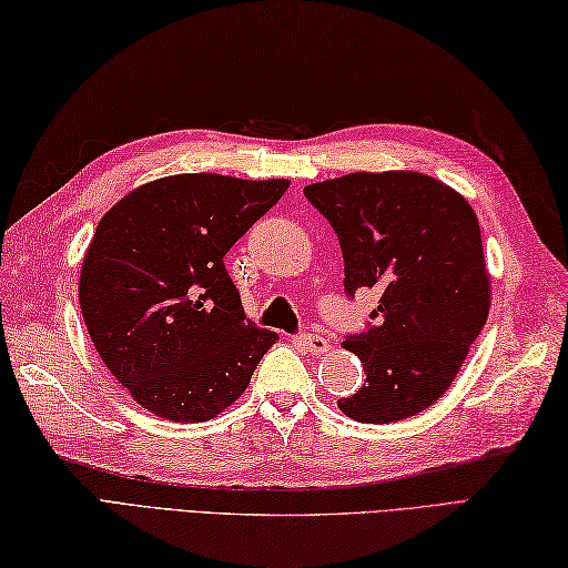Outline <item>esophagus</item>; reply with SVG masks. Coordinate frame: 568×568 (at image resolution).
<instances>
[{
  "label": "esophagus",
  "mask_w": 568,
  "mask_h": 568,
  "mask_svg": "<svg viewBox=\"0 0 568 568\" xmlns=\"http://www.w3.org/2000/svg\"><path fill=\"white\" fill-rule=\"evenodd\" d=\"M300 344H303L310 354H327L329 352V342L320 334H300Z\"/></svg>",
  "instance_id": "34e87169"
}]
</instances>
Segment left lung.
<instances>
[{"label": "left lung", "instance_id": "obj_1", "mask_svg": "<svg viewBox=\"0 0 568 568\" xmlns=\"http://www.w3.org/2000/svg\"><path fill=\"white\" fill-rule=\"evenodd\" d=\"M339 236L344 287L381 291L376 327L342 346L366 383L336 400L366 425L413 417L449 390L490 310V275L470 204L415 171L348 173L305 187Z\"/></svg>", "mask_w": 568, "mask_h": 568}]
</instances>
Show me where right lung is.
Instances as JSON below:
<instances>
[{
	"label": "right lung",
	"mask_w": 568,
	"mask_h": 568,
	"mask_svg": "<svg viewBox=\"0 0 568 568\" xmlns=\"http://www.w3.org/2000/svg\"><path fill=\"white\" fill-rule=\"evenodd\" d=\"M287 185L168 175L100 220L80 271L82 320L104 366L155 417H216L277 342L246 320L224 256Z\"/></svg>",
	"instance_id": "obj_1"
}]
</instances>
